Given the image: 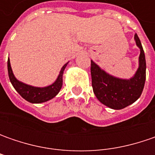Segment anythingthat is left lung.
Wrapping results in <instances>:
<instances>
[{"instance_id": "left-lung-1", "label": "left lung", "mask_w": 155, "mask_h": 155, "mask_svg": "<svg viewBox=\"0 0 155 155\" xmlns=\"http://www.w3.org/2000/svg\"><path fill=\"white\" fill-rule=\"evenodd\" d=\"M136 45L140 49L139 68L131 79H119L107 74L91 60V74L93 91L97 98L113 110H122L134 103L142 93L146 80L145 54L137 34H134Z\"/></svg>"}]
</instances>
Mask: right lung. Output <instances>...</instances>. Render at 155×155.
<instances>
[{"instance_id":"obj_1","label":"right lung","mask_w":155,"mask_h":155,"mask_svg":"<svg viewBox=\"0 0 155 155\" xmlns=\"http://www.w3.org/2000/svg\"><path fill=\"white\" fill-rule=\"evenodd\" d=\"M66 65H67V63L63 66L57 80L51 85L44 87V88H37V87L25 84L17 80L13 74L9 58L8 60V77L11 84L17 91V92L19 93L23 98L32 104H40V103L46 102L50 99L53 98L59 92L63 84V73Z\"/></svg>"}]
</instances>
